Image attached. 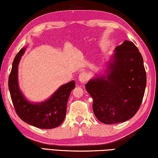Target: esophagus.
I'll return each mask as SVG.
<instances>
[{
	"mask_svg": "<svg viewBox=\"0 0 158 158\" xmlns=\"http://www.w3.org/2000/svg\"><path fill=\"white\" fill-rule=\"evenodd\" d=\"M88 78H89V77H88V75L85 73V72H82V73L79 75L78 77L79 81L81 82V83H85V82L87 81Z\"/></svg>",
	"mask_w": 158,
	"mask_h": 158,
	"instance_id": "34e87169",
	"label": "esophagus"
}]
</instances>
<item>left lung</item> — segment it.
Wrapping results in <instances>:
<instances>
[{
  "label": "left lung",
  "instance_id": "left-lung-1",
  "mask_svg": "<svg viewBox=\"0 0 158 158\" xmlns=\"http://www.w3.org/2000/svg\"><path fill=\"white\" fill-rule=\"evenodd\" d=\"M146 85L142 55L132 41L125 40L109 55L106 69L95 73L85 89L93 99V112L97 119L113 124L134 117L142 102Z\"/></svg>",
  "mask_w": 158,
  "mask_h": 158
}]
</instances>
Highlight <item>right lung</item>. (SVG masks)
Instances as JSON below:
<instances>
[{
  "label": "right lung",
  "mask_w": 158,
  "mask_h": 158,
  "mask_svg": "<svg viewBox=\"0 0 158 158\" xmlns=\"http://www.w3.org/2000/svg\"><path fill=\"white\" fill-rule=\"evenodd\" d=\"M27 45L22 48L13 61L8 87L16 112L22 121L41 129L59 126L66 117V106L71 91L76 87L74 81L60 86L50 97L41 102H32L26 98L19 87L18 69Z\"/></svg>",
  "instance_id": "add662e5"
}]
</instances>
